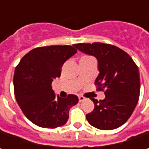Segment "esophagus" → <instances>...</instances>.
Returning a JSON list of instances; mask_svg holds the SVG:
<instances>
[{
    "instance_id": "obj_1",
    "label": "esophagus",
    "mask_w": 149,
    "mask_h": 149,
    "mask_svg": "<svg viewBox=\"0 0 149 149\" xmlns=\"http://www.w3.org/2000/svg\"><path fill=\"white\" fill-rule=\"evenodd\" d=\"M84 100V96H81V95L79 96V102H82Z\"/></svg>"
}]
</instances>
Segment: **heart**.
Masks as SVG:
<instances>
[{
    "instance_id": "1",
    "label": "heart",
    "mask_w": 149,
    "mask_h": 149,
    "mask_svg": "<svg viewBox=\"0 0 149 149\" xmlns=\"http://www.w3.org/2000/svg\"><path fill=\"white\" fill-rule=\"evenodd\" d=\"M86 58H90V57H89V56H83L81 59H86Z\"/></svg>"
}]
</instances>
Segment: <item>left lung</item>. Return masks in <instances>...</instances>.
<instances>
[{
    "label": "left lung",
    "instance_id": "8db88e82",
    "mask_svg": "<svg viewBox=\"0 0 149 149\" xmlns=\"http://www.w3.org/2000/svg\"><path fill=\"white\" fill-rule=\"evenodd\" d=\"M75 48L94 55L99 62L100 74L95 80L97 91H104L105 99L92 98L94 110L86 114L90 125L111 130L123 125L132 115L140 95L138 66L123 49L109 44L79 43Z\"/></svg>",
    "mask_w": 149,
    "mask_h": 149
}]
</instances>
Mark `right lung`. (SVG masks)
I'll list each match as a JSON object with an SVG mask.
<instances>
[{
	"instance_id": "add662e5",
	"label": "right lung",
	"mask_w": 149,
	"mask_h": 149,
	"mask_svg": "<svg viewBox=\"0 0 149 149\" xmlns=\"http://www.w3.org/2000/svg\"><path fill=\"white\" fill-rule=\"evenodd\" d=\"M73 45H50L31 49L15 67L13 78L15 100L26 117L39 127L55 129L68 121L69 111L76 104V95L55 96L52 81L61 68L77 52Z\"/></svg>"
}]
</instances>
